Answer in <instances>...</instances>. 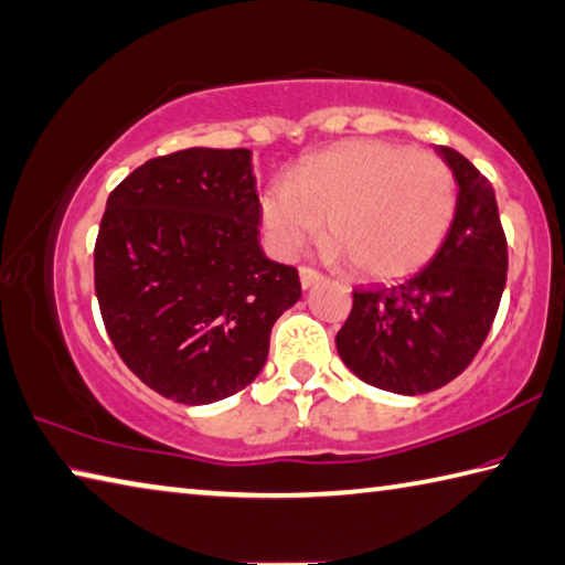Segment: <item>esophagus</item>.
<instances>
[{
  "instance_id": "esophagus-1",
  "label": "esophagus",
  "mask_w": 565,
  "mask_h": 565,
  "mask_svg": "<svg viewBox=\"0 0 565 565\" xmlns=\"http://www.w3.org/2000/svg\"><path fill=\"white\" fill-rule=\"evenodd\" d=\"M299 279H301V289H311L313 284L323 281V276L318 274V271H313V269H309V266H301V269H299Z\"/></svg>"
}]
</instances>
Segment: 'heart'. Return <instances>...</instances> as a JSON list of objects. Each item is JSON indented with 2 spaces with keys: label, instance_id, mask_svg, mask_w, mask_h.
<instances>
[{
  "label": "heart",
  "instance_id": "heart-1",
  "mask_svg": "<svg viewBox=\"0 0 565 565\" xmlns=\"http://www.w3.org/2000/svg\"><path fill=\"white\" fill-rule=\"evenodd\" d=\"M457 210V180L435 156L390 142H351L276 180L262 224L276 256L291 259L326 230L331 254L367 279H403L433 259Z\"/></svg>",
  "mask_w": 565,
  "mask_h": 565
}]
</instances>
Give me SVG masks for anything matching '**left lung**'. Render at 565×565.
Listing matches in <instances>:
<instances>
[{
    "instance_id": "1",
    "label": "left lung",
    "mask_w": 565,
    "mask_h": 565,
    "mask_svg": "<svg viewBox=\"0 0 565 565\" xmlns=\"http://www.w3.org/2000/svg\"><path fill=\"white\" fill-rule=\"evenodd\" d=\"M457 180V210L433 259L395 286L353 291L335 335L348 371L397 395H423L465 371L484 343L507 286V237L491 182L459 156L435 148Z\"/></svg>"
}]
</instances>
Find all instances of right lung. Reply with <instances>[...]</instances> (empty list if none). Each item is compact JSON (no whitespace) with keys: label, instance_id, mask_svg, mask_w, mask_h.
Returning a JSON list of instances; mask_svg holds the SVG:
<instances>
[{"label":"right lung","instance_id":"obj_1","mask_svg":"<svg viewBox=\"0 0 565 565\" xmlns=\"http://www.w3.org/2000/svg\"><path fill=\"white\" fill-rule=\"evenodd\" d=\"M252 150L188 148L132 170L106 202L94 271L106 331L162 397L210 405L247 387L271 326L301 299L266 259Z\"/></svg>","mask_w":565,"mask_h":565}]
</instances>
